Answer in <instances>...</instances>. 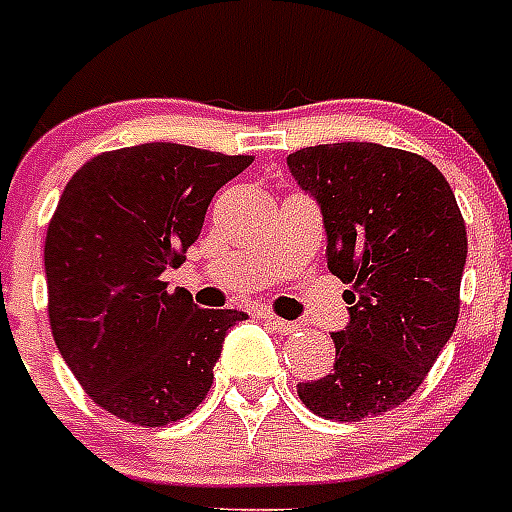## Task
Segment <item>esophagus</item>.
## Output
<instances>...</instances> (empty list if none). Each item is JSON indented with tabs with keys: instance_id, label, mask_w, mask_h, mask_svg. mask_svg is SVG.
<instances>
[{
	"instance_id": "esophagus-1",
	"label": "esophagus",
	"mask_w": 512,
	"mask_h": 512,
	"mask_svg": "<svg viewBox=\"0 0 512 512\" xmlns=\"http://www.w3.org/2000/svg\"><path fill=\"white\" fill-rule=\"evenodd\" d=\"M260 317H263L265 325L273 327L276 333L290 335V333H295V330H298V325H295V322H287V319H279V317H276V314H271V311H265V314H260Z\"/></svg>"
}]
</instances>
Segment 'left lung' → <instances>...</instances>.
Masks as SVG:
<instances>
[{"mask_svg": "<svg viewBox=\"0 0 512 512\" xmlns=\"http://www.w3.org/2000/svg\"><path fill=\"white\" fill-rule=\"evenodd\" d=\"M290 174L317 201L327 268L349 284L333 373L298 384L308 411L360 421L405 403L459 319L467 230L427 158L373 142L303 147Z\"/></svg>", "mask_w": 512, "mask_h": 512, "instance_id": "left-lung-1", "label": "left lung"}]
</instances>
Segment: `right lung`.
<instances>
[{"label": "right lung", "instance_id": "obj_1", "mask_svg": "<svg viewBox=\"0 0 512 512\" xmlns=\"http://www.w3.org/2000/svg\"><path fill=\"white\" fill-rule=\"evenodd\" d=\"M252 155L152 142L101 152L77 171L45 239L48 314L61 357L93 403L139 427L185 419L214 381L236 308L166 292L206 209Z\"/></svg>", "mask_w": 512, "mask_h": 512}]
</instances>
